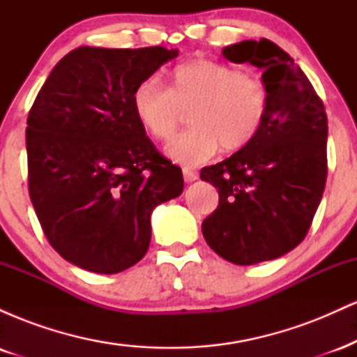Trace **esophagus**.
<instances>
[{
  "mask_svg": "<svg viewBox=\"0 0 357 357\" xmlns=\"http://www.w3.org/2000/svg\"><path fill=\"white\" fill-rule=\"evenodd\" d=\"M183 176H184V181H186V183H192V181H196V179H198V173H196V171H192V169H188V167H184V169H183Z\"/></svg>",
  "mask_w": 357,
  "mask_h": 357,
  "instance_id": "esophagus-1",
  "label": "esophagus"
}]
</instances>
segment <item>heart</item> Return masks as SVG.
Here are the masks:
<instances>
[{
  "label": "heart",
  "mask_w": 357,
  "mask_h": 357,
  "mask_svg": "<svg viewBox=\"0 0 357 357\" xmlns=\"http://www.w3.org/2000/svg\"><path fill=\"white\" fill-rule=\"evenodd\" d=\"M270 93L252 72L213 60H192L176 67L166 89L155 77L132 93L137 121L159 141L173 139L184 114L192 129L176 137L166 154L181 166H198L223 149L240 151L260 134L268 114Z\"/></svg>",
  "instance_id": "heart-1"
}]
</instances>
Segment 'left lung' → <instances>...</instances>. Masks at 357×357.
Segmentation results:
<instances>
[{
	"instance_id": "1",
	"label": "left lung",
	"mask_w": 357,
	"mask_h": 357,
	"mask_svg": "<svg viewBox=\"0 0 357 357\" xmlns=\"http://www.w3.org/2000/svg\"><path fill=\"white\" fill-rule=\"evenodd\" d=\"M233 63L260 68L270 93L260 134L199 178L218 190V208L203 221L211 250L235 265H255L305 238L327 176V116L305 73L278 45L261 38L225 47Z\"/></svg>"
}]
</instances>
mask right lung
<instances>
[{
  "label": "right lung",
  "instance_id": "right-lung-1",
  "mask_svg": "<svg viewBox=\"0 0 357 357\" xmlns=\"http://www.w3.org/2000/svg\"><path fill=\"white\" fill-rule=\"evenodd\" d=\"M178 50L79 47L55 65L26 121L28 188L45 236L77 267L119 273L146 255L151 215L183 192L132 93Z\"/></svg>",
  "mask_w": 357,
  "mask_h": 357
}]
</instances>
